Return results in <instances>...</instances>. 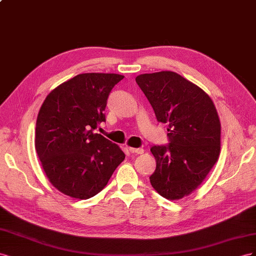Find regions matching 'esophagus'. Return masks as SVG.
Wrapping results in <instances>:
<instances>
[{
	"label": "esophagus",
	"mask_w": 256,
	"mask_h": 256,
	"mask_svg": "<svg viewBox=\"0 0 256 256\" xmlns=\"http://www.w3.org/2000/svg\"><path fill=\"white\" fill-rule=\"evenodd\" d=\"M128 150L132 153H135V154H142L144 151L142 148H132V147H130Z\"/></svg>",
	"instance_id": "34e87169"
}]
</instances>
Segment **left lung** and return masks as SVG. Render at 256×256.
Returning <instances> with one entry per match:
<instances>
[{
    "label": "left lung",
    "mask_w": 256,
    "mask_h": 256,
    "mask_svg": "<svg viewBox=\"0 0 256 256\" xmlns=\"http://www.w3.org/2000/svg\"><path fill=\"white\" fill-rule=\"evenodd\" d=\"M136 82L158 121L168 126L170 144L150 149L156 160L151 186L166 200H181L202 184L220 156L216 108L202 88L174 72L142 74Z\"/></svg>",
    "instance_id": "obj_1"
}]
</instances>
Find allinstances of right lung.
I'll use <instances>...</instances> for the list:
<instances>
[{"mask_svg": "<svg viewBox=\"0 0 256 256\" xmlns=\"http://www.w3.org/2000/svg\"><path fill=\"white\" fill-rule=\"evenodd\" d=\"M124 76L84 72L51 91L40 106L35 149L50 184L65 195L88 200L103 190L126 154L94 133L105 121L107 98Z\"/></svg>", "mask_w": 256, "mask_h": 256, "instance_id": "right-lung-1", "label": "right lung"}]
</instances>
